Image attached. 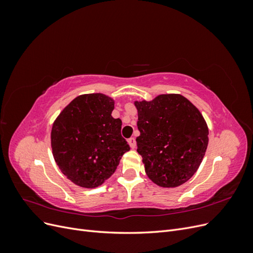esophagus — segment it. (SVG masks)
<instances>
[{
    "mask_svg": "<svg viewBox=\"0 0 253 253\" xmlns=\"http://www.w3.org/2000/svg\"><path fill=\"white\" fill-rule=\"evenodd\" d=\"M127 141H128L129 147H131L132 149H135V148H136V140H135L134 138H129Z\"/></svg>",
    "mask_w": 253,
    "mask_h": 253,
    "instance_id": "1",
    "label": "esophagus"
}]
</instances>
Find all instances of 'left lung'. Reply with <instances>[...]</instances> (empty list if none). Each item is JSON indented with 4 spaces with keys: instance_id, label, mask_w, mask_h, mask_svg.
Returning <instances> with one entry per match:
<instances>
[{
    "instance_id": "1",
    "label": "left lung",
    "mask_w": 253,
    "mask_h": 253,
    "mask_svg": "<svg viewBox=\"0 0 253 253\" xmlns=\"http://www.w3.org/2000/svg\"><path fill=\"white\" fill-rule=\"evenodd\" d=\"M138 111L137 152L148 177L159 187L175 188L188 181L201 166L209 129L201 112L178 94L135 101Z\"/></svg>"
}]
</instances>
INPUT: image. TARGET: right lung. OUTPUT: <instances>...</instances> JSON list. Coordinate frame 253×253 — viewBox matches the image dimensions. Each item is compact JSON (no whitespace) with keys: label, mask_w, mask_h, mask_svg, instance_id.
Here are the masks:
<instances>
[{"label":"right lung","mask_w":253,"mask_h":253,"mask_svg":"<svg viewBox=\"0 0 253 253\" xmlns=\"http://www.w3.org/2000/svg\"><path fill=\"white\" fill-rule=\"evenodd\" d=\"M114 100L103 94L81 95L60 113L51 128L52 155L75 185L96 188L116 171L129 150L122 122L112 117Z\"/></svg>","instance_id":"1"}]
</instances>
